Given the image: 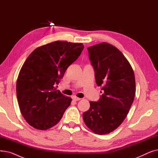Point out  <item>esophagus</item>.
<instances>
[{
	"label": "esophagus",
	"instance_id": "obj_1",
	"mask_svg": "<svg viewBox=\"0 0 158 158\" xmlns=\"http://www.w3.org/2000/svg\"><path fill=\"white\" fill-rule=\"evenodd\" d=\"M73 99L74 101H80L81 100V98H79V97H73Z\"/></svg>",
	"mask_w": 158,
	"mask_h": 158
}]
</instances>
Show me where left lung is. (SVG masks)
Returning <instances> with one entry per match:
<instances>
[{
  "mask_svg": "<svg viewBox=\"0 0 158 158\" xmlns=\"http://www.w3.org/2000/svg\"><path fill=\"white\" fill-rule=\"evenodd\" d=\"M95 81L102 95L97 102H89L82 117L86 126L97 135L109 134L126 118L133 102L136 82L134 71L126 57L106 42L88 48Z\"/></svg>",
  "mask_w": 158,
  "mask_h": 158,
  "instance_id": "obj_1",
  "label": "left lung"
}]
</instances>
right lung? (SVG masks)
Segmentation results:
<instances>
[{"label":"right lung","instance_id":"right-lung-1","mask_svg":"<svg viewBox=\"0 0 158 158\" xmlns=\"http://www.w3.org/2000/svg\"><path fill=\"white\" fill-rule=\"evenodd\" d=\"M83 48L81 43L56 41L36 48L23 64L16 96L22 115L32 127L47 130L61 119L72 98L55 86Z\"/></svg>","mask_w":158,"mask_h":158}]
</instances>
